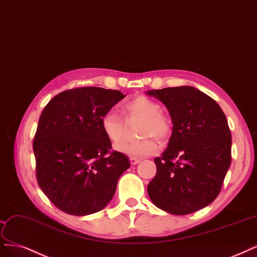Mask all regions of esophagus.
<instances>
[{
    "label": "esophagus",
    "mask_w": 257,
    "mask_h": 257,
    "mask_svg": "<svg viewBox=\"0 0 257 257\" xmlns=\"http://www.w3.org/2000/svg\"><path fill=\"white\" fill-rule=\"evenodd\" d=\"M130 162H131V165H137L140 162V159L139 158H135V157H131L130 158Z\"/></svg>",
    "instance_id": "34e87169"
}]
</instances>
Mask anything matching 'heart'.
<instances>
[{"label": "heart", "mask_w": 257, "mask_h": 257, "mask_svg": "<svg viewBox=\"0 0 257 257\" xmlns=\"http://www.w3.org/2000/svg\"><path fill=\"white\" fill-rule=\"evenodd\" d=\"M120 111L126 120L141 119L139 134L144 137L139 141L122 142L114 146L121 154L135 158L152 155L158 148L153 137L165 141L172 134L173 123L169 114L159 110L158 103L148 96L137 95L127 100L120 106ZM122 118L116 112L107 111L101 119L104 135L112 144L118 143L125 134V119Z\"/></svg>", "instance_id": "b5f03b06"}]
</instances>
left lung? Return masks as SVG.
Masks as SVG:
<instances>
[{
	"mask_svg": "<svg viewBox=\"0 0 257 257\" xmlns=\"http://www.w3.org/2000/svg\"><path fill=\"white\" fill-rule=\"evenodd\" d=\"M147 94L166 105L173 123L168 148L154 159L149 197L167 213H194L218 197L231 165L232 135L225 114L214 99L190 86Z\"/></svg>",
	"mask_w": 257,
	"mask_h": 257,
	"instance_id": "left-lung-1",
	"label": "left lung"
}]
</instances>
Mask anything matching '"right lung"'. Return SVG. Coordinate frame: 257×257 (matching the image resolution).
Returning a JSON list of instances; mask_svg holds the SVG:
<instances>
[{"label":"right lung","instance_id":"right-lung-1","mask_svg":"<svg viewBox=\"0 0 257 257\" xmlns=\"http://www.w3.org/2000/svg\"><path fill=\"white\" fill-rule=\"evenodd\" d=\"M119 90L79 87L55 95L43 108L33 149L39 187L60 210L73 216L100 211L128 169L126 155L110 151L103 114L124 98Z\"/></svg>","mask_w":257,"mask_h":257}]
</instances>
